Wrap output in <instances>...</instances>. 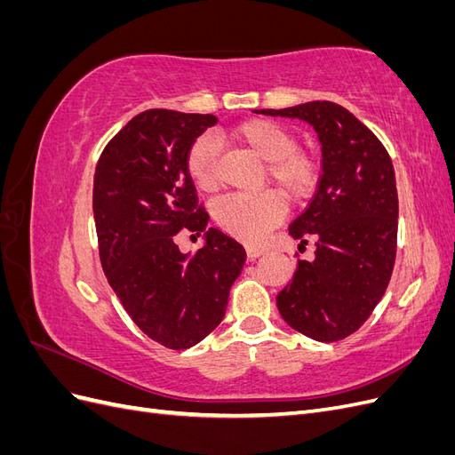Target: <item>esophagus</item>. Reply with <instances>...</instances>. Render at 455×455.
Returning <instances> with one entry per match:
<instances>
[{
  "label": "esophagus",
  "instance_id": "obj_1",
  "mask_svg": "<svg viewBox=\"0 0 455 455\" xmlns=\"http://www.w3.org/2000/svg\"><path fill=\"white\" fill-rule=\"evenodd\" d=\"M244 251H246V256H249V259H256V258H259L261 254L266 252L264 249H259V246H252V244H251V246H246Z\"/></svg>",
  "mask_w": 455,
  "mask_h": 455
}]
</instances>
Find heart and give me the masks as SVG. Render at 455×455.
I'll return each instance as SVG.
<instances>
[{"label": "heart", "mask_w": 455, "mask_h": 455, "mask_svg": "<svg viewBox=\"0 0 455 455\" xmlns=\"http://www.w3.org/2000/svg\"><path fill=\"white\" fill-rule=\"evenodd\" d=\"M228 139L266 161L264 178L292 204L313 197L321 182V161L313 151L296 148L291 129L269 119H249L233 127ZM186 172L199 189L211 191L218 182V144L209 134L191 142L186 151ZM286 214L284 199L273 189L256 196H228L214 204V222L228 235L256 244Z\"/></svg>", "instance_id": "b5f03b06"}]
</instances>
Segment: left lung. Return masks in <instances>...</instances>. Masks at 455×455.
Instances as JSON below:
<instances>
[{"mask_svg":"<svg viewBox=\"0 0 455 455\" xmlns=\"http://www.w3.org/2000/svg\"><path fill=\"white\" fill-rule=\"evenodd\" d=\"M256 114L311 123L323 144V174L307 209L288 228L315 258L277 296L283 319L316 341L356 332L383 298L396 256L398 196L395 169L378 136L349 109L307 102ZM299 244V246H301Z\"/></svg>","mask_w":455,"mask_h":455,"instance_id":"1","label":"left lung"}]
</instances>
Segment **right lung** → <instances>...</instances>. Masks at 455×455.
<instances>
[{"instance_id":"right-lung-1","label":"right lung","mask_w":455,"mask_h":455,"mask_svg":"<svg viewBox=\"0 0 455 455\" xmlns=\"http://www.w3.org/2000/svg\"><path fill=\"white\" fill-rule=\"evenodd\" d=\"M216 121L211 114L146 109L108 142L94 171L92 212L106 279L134 324L174 351L194 347L222 323L246 259L235 239L206 229L209 214L186 172L188 148ZM180 230L205 231L207 243L194 257L173 243Z\"/></svg>"}]
</instances>
